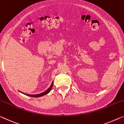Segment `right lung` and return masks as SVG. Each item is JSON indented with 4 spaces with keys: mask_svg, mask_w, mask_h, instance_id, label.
I'll return each mask as SVG.
<instances>
[{
    "mask_svg": "<svg viewBox=\"0 0 124 124\" xmlns=\"http://www.w3.org/2000/svg\"><path fill=\"white\" fill-rule=\"evenodd\" d=\"M53 85V82L52 83V84H51V85H50V86L49 87L48 89L47 90H46L45 91H44V92H43L42 93H40V94H37V95H29V94H24L25 95H27V96H31V97H35V98H38V97H40V96H44V95H46L47 94H48V93L50 92L51 88H52V86ZM24 94V93H23Z\"/></svg>",
    "mask_w": 124,
    "mask_h": 124,
    "instance_id": "obj_1",
    "label": "right lung"
}]
</instances>
